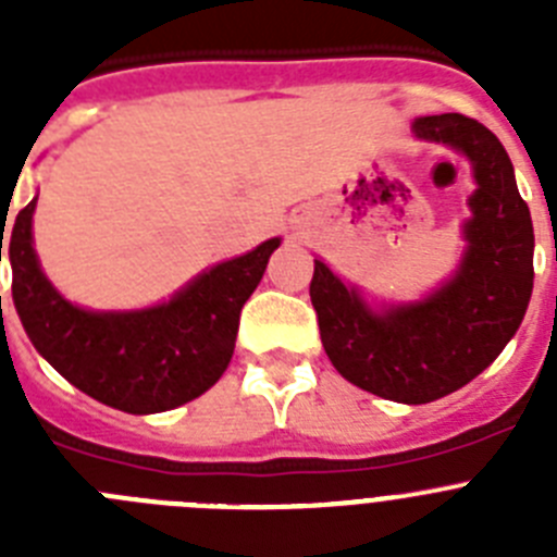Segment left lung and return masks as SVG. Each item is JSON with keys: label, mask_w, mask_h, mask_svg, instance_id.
Masks as SVG:
<instances>
[{"label": "left lung", "mask_w": 557, "mask_h": 557, "mask_svg": "<svg viewBox=\"0 0 557 557\" xmlns=\"http://www.w3.org/2000/svg\"><path fill=\"white\" fill-rule=\"evenodd\" d=\"M412 131L466 152L474 164L469 250L455 278L424 301L379 314L314 259L309 295L323 348L351 385L401 405H426L469 385L508 346L533 293L535 236L513 164L488 127L441 113L416 120Z\"/></svg>", "instance_id": "1"}]
</instances>
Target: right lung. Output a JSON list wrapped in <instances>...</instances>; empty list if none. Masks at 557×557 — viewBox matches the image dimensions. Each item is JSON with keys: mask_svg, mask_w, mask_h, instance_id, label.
Wrapping results in <instances>:
<instances>
[{"mask_svg": "<svg viewBox=\"0 0 557 557\" xmlns=\"http://www.w3.org/2000/svg\"><path fill=\"white\" fill-rule=\"evenodd\" d=\"M29 200L8 236L13 304L33 346L63 379L116 410L145 416L209 391L234 354L239 312L278 239L206 270L170 304L141 312H86L55 293L33 250ZM0 234V262H2Z\"/></svg>", "mask_w": 557, "mask_h": 557, "instance_id": "add662e5", "label": "right lung"}]
</instances>
